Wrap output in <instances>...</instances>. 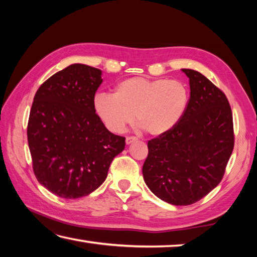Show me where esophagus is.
Segmentation results:
<instances>
[{
	"instance_id": "1",
	"label": "esophagus",
	"mask_w": 257,
	"mask_h": 257,
	"mask_svg": "<svg viewBox=\"0 0 257 257\" xmlns=\"http://www.w3.org/2000/svg\"><path fill=\"white\" fill-rule=\"evenodd\" d=\"M136 141H137V137H135V136H128L127 138H125V143H127V145L132 144V143L136 142Z\"/></svg>"
}]
</instances>
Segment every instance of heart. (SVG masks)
Here are the masks:
<instances>
[{
	"label": "heart",
	"mask_w": 257,
	"mask_h": 257,
	"mask_svg": "<svg viewBox=\"0 0 257 257\" xmlns=\"http://www.w3.org/2000/svg\"><path fill=\"white\" fill-rule=\"evenodd\" d=\"M189 104V89L176 79L132 77L120 81L114 93L95 95L97 118L114 134L123 133L134 121L152 136L170 132L184 118Z\"/></svg>",
	"instance_id": "heart-1"
}]
</instances>
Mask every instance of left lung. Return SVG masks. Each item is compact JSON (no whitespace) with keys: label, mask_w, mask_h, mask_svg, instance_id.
Wrapping results in <instances>:
<instances>
[{"label":"left lung","mask_w":257,"mask_h":257,"mask_svg":"<svg viewBox=\"0 0 257 257\" xmlns=\"http://www.w3.org/2000/svg\"><path fill=\"white\" fill-rule=\"evenodd\" d=\"M190 97L184 118L149 141L143 176L152 193L172 205L198 202L220 184L234 135L227 96L201 72L182 69Z\"/></svg>","instance_id":"obj_1"}]
</instances>
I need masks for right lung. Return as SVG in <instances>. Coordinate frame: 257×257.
<instances>
[{
  "mask_svg": "<svg viewBox=\"0 0 257 257\" xmlns=\"http://www.w3.org/2000/svg\"><path fill=\"white\" fill-rule=\"evenodd\" d=\"M99 69L75 63L54 73L35 94L27 138L38 182L62 198L87 196L107 177L125 138L108 132L94 111Z\"/></svg>",
  "mask_w": 257,
  "mask_h": 257,
  "instance_id": "right-lung-1",
  "label": "right lung"
}]
</instances>
